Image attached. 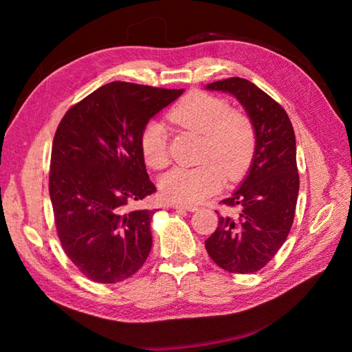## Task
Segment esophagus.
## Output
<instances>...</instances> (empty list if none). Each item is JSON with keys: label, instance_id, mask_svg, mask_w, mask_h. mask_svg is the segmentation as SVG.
I'll return each mask as SVG.
<instances>
[{"label": "esophagus", "instance_id": "1", "mask_svg": "<svg viewBox=\"0 0 352 352\" xmlns=\"http://www.w3.org/2000/svg\"><path fill=\"white\" fill-rule=\"evenodd\" d=\"M174 208H183V210H188V212H197L198 210V206H193V204H182V203H174L172 204Z\"/></svg>", "mask_w": 352, "mask_h": 352}]
</instances>
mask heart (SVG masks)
Wrapping results in <instances>:
<instances>
[{
	"instance_id": "b5f03b06",
	"label": "heart",
	"mask_w": 352,
	"mask_h": 352,
	"mask_svg": "<svg viewBox=\"0 0 352 352\" xmlns=\"http://www.w3.org/2000/svg\"><path fill=\"white\" fill-rule=\"evenodd\" d=\"M170 122L201 134L198 160L192 168L177 166L160 178L162 195L182 204L199 203L221 189L223 178L239 180L248 170L256 153V130L251 119L206 92H190L169 110ZM140 153L146 164L162 169L169 163L163 125L151 121L139 134Z\"/></svg>"
}]
</instances>
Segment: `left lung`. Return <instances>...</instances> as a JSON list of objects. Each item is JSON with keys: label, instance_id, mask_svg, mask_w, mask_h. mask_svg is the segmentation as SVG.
Returning a JSON list of instances; mask_svg holds the SVG:
<instances>
[{"label": "left lung", "instance_id": "1", "mask_svg": "<svg viewBox=\"0 0 352 352\" xmlns=\"http://www.w3.org/2000/svg\"><path fill=\"white\" fill-rule=\"evenodd\" d=\"M206 89L233 95L256 130L248 174L237 190L222 199L239 210L219 216L218 228L206 241L216 265L233 274H251L272 260L294 223L300 190L294 126L286 110L250 80L231 77Z\"/></svg>", "mask_w": 352, "mask_h": 352}]
</instances>
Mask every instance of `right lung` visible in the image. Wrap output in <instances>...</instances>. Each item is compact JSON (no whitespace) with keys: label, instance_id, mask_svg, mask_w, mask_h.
Segmentation results:
<instances>
[{"label":"right lung","instance_id":"right-lung-1","mask_svg":"<svg viewBox=\"0 0 352 352\" xmlns=\"http://www.w3.org/2000/svg\"><path fill=\"white\" fill-rule=\"evenodd\" d=\"M183 92L113 81L71 107L58 124L50 197L62 248L89 280L124 281L145 263L155 210L136 206L155 186L139 134Z\"/></svg>","mask_w":352,"mask_h":352}]
</instances>
